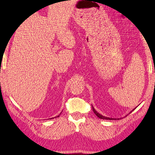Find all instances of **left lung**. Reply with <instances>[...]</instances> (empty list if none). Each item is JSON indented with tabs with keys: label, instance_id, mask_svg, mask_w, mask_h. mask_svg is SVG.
Wrapping results in <instances>:
<instances>
[{
	"label": "left lung",
	"instance_id": "obj_1",
	"mask_svg": "<svg viewBox=\"0 0 155 155\" xmlns=\"http://www.w3.org/2000/svg\"><path fill=\"white\" fill-rule=\"evenodd\" d=\"M92 108H93V110L94 113L95 114H96L98 118H101V119H105V120H119V119H120V118H109V117H104V116H103V115H102V114L98 113V112L94 109V108L93 107V105H92ZM136 108H137V107H136ZM136 108H134V109H133L132 110H131L128 114H130V113H132V111H133L134 109H135ZM126 116H127V114L126 115Z\"/></svg>",
	"mask_w": 155,
	"mask_h": 155
}]
</instances>
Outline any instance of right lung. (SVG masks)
<instances>
[{
	"label": "right lung",
	"instance_id": "1",
	"mask_svg": "<svg viewBox=\"0 0 155 155\" xmlns=\"http://www.w3.org/2000/svg\"><path fill=\"white\" fill-rule=\"evenodd\" d=\"M60 114H59V115H58V116H57V117H59V116H60Z\"/></svg>",
	"mask_w": 155,
	"mask_h": 155
}]
</instances>
